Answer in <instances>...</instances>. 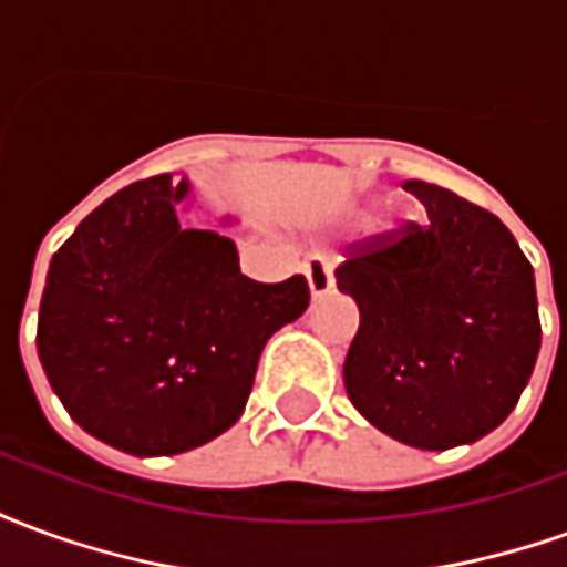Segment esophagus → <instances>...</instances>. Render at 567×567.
I'll return each mask as SVG.
<instances>
[{"label":"esophagus","instance_id":"34e87169","mask_svg":"<svg viewBox=\"0 0 567 567\" xmlns=\"http://www.w3.org/2000/svg\"><path fill=\"white\" fill-rule=\"evenodd\" d=\"M303 272H307L309 295H312V300H321L324 295H331L333 267H331V260L324 258V255H309L307 264H303Z\"/></svg>","mask_w":567,"mask_h":567}]
</instances>
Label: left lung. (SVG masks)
<instances>
[{
	"mask_svg": "<svg viewBox=\"0 0 567 567\" xmlns=\"http://www.w3.org/2000/svg\"><path fill=\"white\" fill-rule=\"evenodd\" d=\"M427 224L355 243L337 288L361 312L343 364L349 401L416 450H452L511 416L540 349L535 270L492 212L406 182Z\"/></svg>",
	"mask_w": 567,
	"mask_h": 567,
	"instance_id": "obj_1",
	"label": "left lung"
}]
</instances>
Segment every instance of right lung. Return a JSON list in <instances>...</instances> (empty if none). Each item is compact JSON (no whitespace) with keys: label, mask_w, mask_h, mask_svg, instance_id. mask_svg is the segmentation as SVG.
Instances as JSON below:
<instances>
[{"label":"right lung","mask_w":567,"mask_h":567,"mask_svg":"<svg viewBox=\"0 0 567 567\" xmlns=\"http://www.w3.org/2000/svg\"><path fill=\"white\" fill-rule=\"evenodd\" d=\"M190 197L169 173L133 182L51 258L39 358L87 434L130 455H178L246 410L272 333L303 316V276L239 272L234 239L178 224Z\"/></svg>","instance_id":"obj_1"}]
</instances>
